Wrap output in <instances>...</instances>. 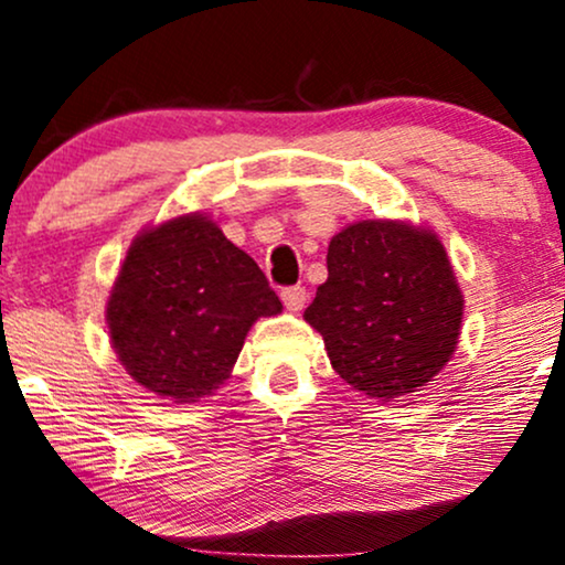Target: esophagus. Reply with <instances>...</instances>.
<instances>
[{"label":"esophagus","instance_id":"1","mask_svg":"<svg viewBox=\"0 0 565 565\" xmlns=\"http://www.w3.org/2000/svg\"><path fill=\"white\" fill-rule=\"evenodd\" d=\"M281 302L289 312H299L307 302V289L305 287H287L281 291Z\"/></svg>","mask_w":565,"mask_h":565}]
</instances>
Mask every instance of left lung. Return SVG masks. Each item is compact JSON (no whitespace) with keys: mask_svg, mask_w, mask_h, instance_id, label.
I'll list each match as a JSON object with an SVG mask.
<instances>
[{"mask_svg":"<svg viewBox=\"0 0 565 565\" xmlns=\"http://www.w3.org/2000/svg\"><path fill=\"white\" fill-rule=\"evenodd\" d=\"M465 297L434 230L361 220L328 245V281L305 320L326 341L333 370L374 401L416 393L460 341Z\"/></svg>","mask_w":565,"mask_h":565,"instance_id":"obj_1","label":"left lung"}]
</instances>
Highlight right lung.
Returning <instances> with one entry per match:
<instances>
[{"label":"right lung","mask_w":565,"mask_h":565,"mask_svg":"<svg viewBox=\"0 0 565 565\" xmlns=\"http://www.w3.org/2000/svg\"><path fill=\"white\" fill-rule=\"evenodd\" d=\"M281 310L258 263L212 216L188 212L131 239L105 322L134 382L191 405L224 385L255 320Z\"/></svg>","instance_id":"1"}]
</instances>
